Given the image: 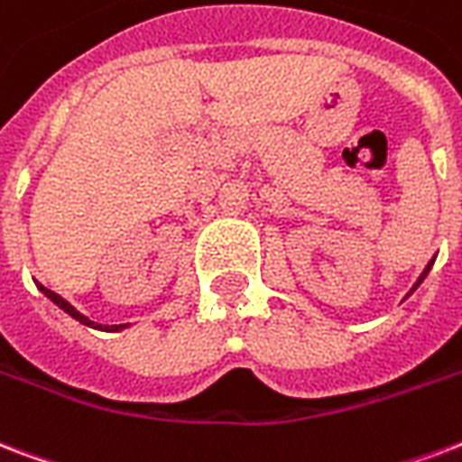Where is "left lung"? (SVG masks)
<instances>
[{
	"label": "left lung",
	"mask_w": 462,
	"mask_h": 462,
	"mask_svg": "<svg viewBox=\"0 0 462 462\" xmlns=\"http://www.w3.org/2000/svg\"><path fill=\"white\" fill-rule=\"evenodd\" d=\"M434 262H436V256H434V259H431V262L427 263V269L421 271V276L417 278V283H414V286H411V291H410V293H407V295H411V293H414V291H417L419 283H421V281H424V278H427V273H429V271H431V266H434Z\"/></svg>",
	"instance_id": "8db88e82"
}]
</instances>
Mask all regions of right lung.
<instances>
[{
	"label": "right lung",
	"mask_w": 462,
	"mask_h": 462,
	"mask_svg": "<svg viewBox=\"0 0 462 462\" xmlns=\"http://www.w3.org/2000/svg\"><path fill=\"white\" fill-rule=\"evenodd\" d=\"M38 291H41V293H43L45 298H48V300L55 302V305H58V308L62 310V312H67V315L72 317V319H77V322H82L84 327H91V329H101V332H121V329H125V327H128V325H98V322H91L89 317L82 315V312H79V310H77V308H72V305H69V302H67L65 298H60L58 293H52V291H48V288L41 286V283H38Z\"/></svg>",
	"instance_id": "1"
}]
</instances>
